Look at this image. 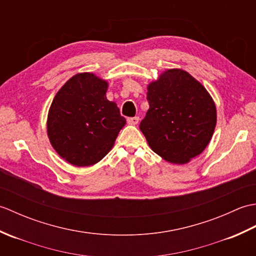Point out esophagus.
Listing matches in <instances>:
<instances>
[{"label":"esophagus","instance_id":"esophagus-1","mask_svg":"<svg viewBox=\"0 0 256 256\" xmlns=\"http://www.w3.org/2000/svg\"><path fill=\"white\" fill-rule=\"evenodd\" d=\"M140 122V118L138 116H134V118H128V123L130 125H136Z\"/></svg>","mask_w":256,"mask_h":256}]
</instances>
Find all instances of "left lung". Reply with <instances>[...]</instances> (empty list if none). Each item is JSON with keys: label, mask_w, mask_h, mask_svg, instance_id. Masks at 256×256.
I'll return each mask as SVG.
<instances>
[{"label": "left lung", "mask_w": 256, "mask_h": 256, "mask_svg": "<svg viewBox=\"0 0 256 256\" xmlns=\"http://www.w3.org/2000/svg\"><path fill=\"white\" fill-rule=\"evenodd\" d=\"M148 100L140 128L152 150L178 165L202 153L214 132L216 108L198 80L182 69H168L148 86Z\"/></svg>", "instance_id": "8db88e82"}]
</instances>
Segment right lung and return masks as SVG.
<instances>
[{
    "mask_svg": "<svg viewBox=\"0 0 256 256\" xmlns=\"http://www.w3.org/2000/svg\"><path fill=\"white\" fill-rule=\"evenodd\" d=\"M108 82L91 72L74 74L54 98L47 135L58 155L69 164H96L113 148L126 123L116 102L106 99Z\"/></svg>",
    "mask_w": 256,
    "mask_h": 256,
    "instance_id": "add662e5",
    "label": "right lung"
}]
</instances>
